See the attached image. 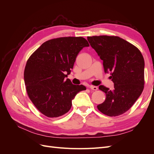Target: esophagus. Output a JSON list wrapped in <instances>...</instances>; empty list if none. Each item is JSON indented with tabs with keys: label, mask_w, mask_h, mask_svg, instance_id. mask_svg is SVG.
Returning a JSON list of instances; mask_svg holds the SVG:
<instances>
[{
	"label": "esophagus",
	"mask_w": 154,
	"mask_h": 154,
	"mask_svg": "<svg viewBox=\"0 0 154 154\" xmlns=\"http://www.w3.org/2000/svg\"><path fill=\"white\" fill-rule=\"evenodd\" d=\"M89 88H91V89L94 90V91H97V89H98V88H97V87H96V86L91 85V86H89Z\"/></svg>",
	"instance_id": "1"
}]
</instances>
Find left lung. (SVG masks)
<instances>
[{
    "label": "left lung",
    "mask_w": 154,
    "mask_h": 154,
    "mask_svg": "<svg viewBox=\"0 0 154 154\" xmlns=\"http://www.w3.org/2000/svg\"><path fill=\"white\" fill-rule=\"evenodd\" d=\"M87 40L100 59L104 71L110 73L114 83L112 90L100 85L106 99L97 106L98 110L109 116H117L129 110L144 88V61L136 47L118 36H88Z\"/></svg>",
    "instance_id": "8db88e82"
}]
</instances>
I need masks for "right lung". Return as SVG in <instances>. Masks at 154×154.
I'll return each instance as SVG.
<instances>
[{
    "label": "right lung",
    "mask_w": 154,
    "mask_h": 154,
    "mask_svg": "<svg viewBox=\"0 0 154 154\" xmlns=\"http://www.w3.org/2000/svg\"><path fill=\"white\" fill-rule=\"evenodd\" d=\"M89 46L83 37H61L41 45L26 63L24 78L30 100L42 114L57 118L71 109L83 85H73L71 73L79 52Z\"/></svg>",
    "instance_id": "right-lung-1"
}]
</instances>
